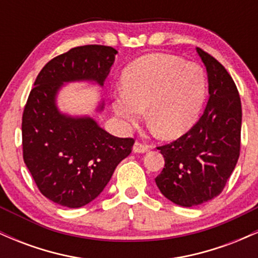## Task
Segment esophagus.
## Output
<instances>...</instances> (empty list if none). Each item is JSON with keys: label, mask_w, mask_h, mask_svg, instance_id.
Returning <instances> with one entry per match:
<instances>
[{"label": "esophagus", "mask_w": 258, "mask_h": 258, "mask_svg": "<svg viewBox=\"0 0 258 258\" xmlns=\"http://www.w3.org/2000/svg\"><path fill=\"white\" fill-rule=\"evenodd\" d=\"M148 149H149V146H147V144L142 143V142H136L135 146H133V152L135 153H146L148 152Z\"/></svg>", "instance_id": "34e87169"}]
</instances>
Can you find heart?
<instances>
[{"instance_id": "1", "label": "heart", "mask_w": 258, "mask_h": 258, "mask_svg": "<svg viewBox=\"0 0 258 258\" xmlns=\"http://www.w3.org/2000/svg\"><path fill=\"white\" fill-rule=\"evenodd\" d=\"M122 92L112 108L127 127L147 116L164 138H174L190 128L206 96V76L200 65L171 54H149L123 70Z\"/></svg>"}]
</instances>
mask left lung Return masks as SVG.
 I'll list each match as a JSON object with an SVG mask.
<instances>
[{
    "instance_id": "8db88e82",
    "label": "left lung",
    "mask_w": 258,
    "mask_h": 258,
    "mask_svg": "<svg viewBox=\"0 0 258 258\" xmlns=\"http://www.w3.org/2000/svg\"><path fill=\"white\" fill-rule=\"evenodd\" d=\"M209 79V102L198 122L170 144L158 147L165 166L155 178L162 195L191 207L222 193L240 155L241 102L226 68L197 48Z\"/></svg>"
}]
</instances>
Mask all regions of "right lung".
<instances>
[{"instance_id":"1","label":"right lung","mask_w":258,"mask_h":258,"mask_svg":"<svg viewBox=\"0 0 258 258\" xmlns=\"http://www.w3.org/2000/svg\"><path fill=\"white\" fill-rule=\"evenodd\" d=\"M116 53L102 44L72 48L44 65L29 94L23 158L38 190L58 205L78 209L96 199L132 150L133 138L115 137L91 117L61 114L55 105L64 82L104 85Z\"/></svg>"}]
</instances>
